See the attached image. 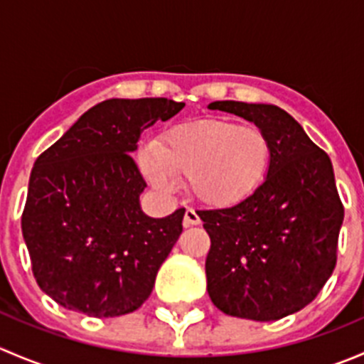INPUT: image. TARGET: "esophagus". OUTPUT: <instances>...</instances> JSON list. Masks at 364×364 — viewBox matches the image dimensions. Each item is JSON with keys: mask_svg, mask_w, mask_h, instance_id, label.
<instances>
[{"mask_svg": "<svg viewBox=\"0 0 364 364\" xmlns=\"http://www.w3.org/2000/svg\"><path fill=\"white\" fill-rule=\"evenodd\" d=\"M183 223H185V227L199 225L200 218H199V215H197L196 209H192V208L186 209V211H185V218H183Z\"/></svg>", "mask_w": 364, "mask_h": 364, "instance_id": "obj_1", "label": "esophagus"}]
</instances>
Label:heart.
I'll use <instances>...</instances> for the list:
<instances>
[{
    "label": "heart",
    "mask_w": 364,
    "mask_h": 364,
    "mask_svg": "<svg viewBox=\"0 0 364 364\" xmlns=\"http://www.w3.org/2000/svg\"><path fill=\"white\" fill-rule=\"evenodd\" d=\"M269 164L266 132L220 119L172 127L141 156L142 171L156 188L171 190L172 176H186L188 192L211 208H227L252 196Z\"/></svg>",
    "instance_id": "b5f03b06"
}]
</instances>
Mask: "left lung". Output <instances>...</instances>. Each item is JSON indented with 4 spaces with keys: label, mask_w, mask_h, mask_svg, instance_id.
Returning a JSON list of instances; mask_svg holds the SVG:
<instances>
[{
    "label": "left lung",
    "mask_w": 364,
    "mask_h": 364,
    "mask_svg": "<svg viewBox=\"0 0 364 364\" xmlns=\"http://www.w3.org/2000/svg\"><path fill=\"white\" fill-rule=\"evenodd\" d=\"M209 109L266 132L271 164L245 200L197 211L211 240L208 294L230 317L278 321L310 304L336 266L343 204L331 160L277 105L225 100Z\"/></svg>",
    "instance_id": "left-lung-1"
}]
</instances>
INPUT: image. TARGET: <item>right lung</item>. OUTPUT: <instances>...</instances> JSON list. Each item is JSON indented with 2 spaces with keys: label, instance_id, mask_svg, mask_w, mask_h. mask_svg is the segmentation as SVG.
<instances>
[{
  "label": "right lung",
  "instance_id": "right-lung-1",
  "mask_svg": "<svg viewBox=\"0 0 364 364\" xmlns=\"http://www.w3.org/2000/svg\"><path fill=\"white\" fill-rule=\"evenodd\" d=\"M185 107L167 98H111L84 112L38 156L21 218L38 287L90 317L142 306L183 232L185 208L142 213L146 181L130 153L141 134Z\"/></svg>",
  "mask_w": 364,
  "mask_h": 364
}]
</instances>
